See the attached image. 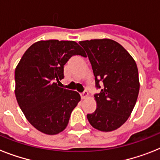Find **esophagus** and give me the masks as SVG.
<instances>
[{"mask_svg":"<svg viewBox=\"0 0 160 160\" xmlns=\"http://www.w3.org/2000/svg\"><path fill=\"white\" fill-rule=\"evenodd\" d=\"M80 95H81V99H82V100H85V99L88 98V96H89V93L85 90V91H84Z\"/></svg>","mask_w":160,"mask_h":160,"instance_id":"34e87169","label":"esophagus"}]
</instances>
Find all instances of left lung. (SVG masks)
Here are the masks:
<instances>
[{
  "label": "left lung",
  "instance_id": "obj_1",
  "mask_svg": "<svg viewBox=\"0 0 160 160\" xmlns=\"http://www.w3.org/2000/svg\"><path fill=\"white\" fill-rule=\"evenodd\" d=\"M88 55L100 88L95 95L96 109L87 114L90 124L104 132L115 130L131 114L139 91L138 68L134 58L116 41L95 39L80 41Z\"/></svg>",
  "mask_w": 160,
  "mask_h": 160
}]
</instances>
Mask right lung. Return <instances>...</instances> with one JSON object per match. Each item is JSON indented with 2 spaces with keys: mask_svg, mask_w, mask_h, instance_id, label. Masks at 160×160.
Instances as JSON below:
<instances>
[{
  "mask_svg": "<svg viewBox=\"0 0 160 160\" xmlns=\"http://www.w3.org/2000/svg\"><path fill=\"white\" fill-rule=\"evenodd\" d=\"M85 56L73 41H37L24 53L15 71V95L26 119L44 134H57L66 128L80 94L59 87L64 65L71 56Z\"/></svg>",
  "mask_w": 160,
  "mask_h": 160,
  "instance_id": "1",
  "label": "right lung"
}]
</instances>
